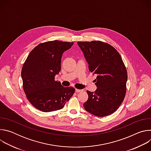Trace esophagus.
<instances>
[{
	"mask_svg": "<svg viewBox=\"0 0 151 151\" xmlns=\"http://www.w3.org/2000/svg\"><path fill=\"white\" fill-rule=\"evenodd\" d=\"M75 91H76V93H79V92L82 91V90H79V89H75Z\"/></svg>",
	"mask_w": 151,
	"mask_h": 151,
	"instance_id": "obj_1",
	"label": "esophagus"
}]
</instances>
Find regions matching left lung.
<instances>
[{"label":"left lung","mask_w":151,"mask_h":151,"mask_svg":"<svg viewBox=\"0 0 151 151\" xmlns=\"http://www.w3.org/2000/svg\"><path fill=\"white\" fill-rule=\"evenodd\" d=\"M78 45L88 64L90 71L97 76L95 92L87 91V101L83 104L90 114L100 117L115 112L126 93L127 73L118 52L101 41L78 42Z\"/></svg>","instance_id":"obj_1"}]
</instances>
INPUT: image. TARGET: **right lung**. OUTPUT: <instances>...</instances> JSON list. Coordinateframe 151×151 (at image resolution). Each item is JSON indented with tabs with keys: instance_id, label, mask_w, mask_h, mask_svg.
<instances>
[{
	"instance_id": "1",
	"label": "right lung",
	"mask_w": 151,
	"mask_h": 151,
	"mask_svg": "<svg viewBox=\"0 0 151 151\" xmlns=\"http://www.w3.org/2000/svg\"><path fill=\"white\" fill-rule=\"evenodd\" d=\"M73 42L48 41L36 46L28 55L21 70L23 89L30 103L44 112L62 109L75 93L73 87H64L55 81L61 70L64 51Z\"/></svg>"
}]
</instances>
